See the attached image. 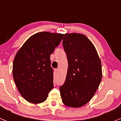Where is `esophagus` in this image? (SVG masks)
Wrapping results in <instances>:
<instances>
[{"label": "esophagus", "mask_w": 121, "mask_h": 121, "mask_svg": "<svg viewBox=\"0 0 121 121\" xmlns=\"http://www.w3.org/2000/svg\"><path fill=\"white\" fill-rule=\"evenodd\" d=\"M54 71H55V73H56V74H57V73H58V69H55Z\"/></svg>", "instance_id": "34e87169"}]
</instances>
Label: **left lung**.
Here are the masks:
<instances>
[{"instance_id":"left-lung-1","label":"left lung","mask_w":121,"mask_h":121,"mask_svg":"<svg viewBox=\"0 0 121 121\" xmlns=\"http://www.w3.org/2000/svg\"><path fill=\"white\" fill-rule=\"evenodd\" d=\"M68 67L60 91L63 104L78 108L94 95L102 79L101 62L92 43L85 35L66 33L63 39Z\"/></svg>"}]
</instances>
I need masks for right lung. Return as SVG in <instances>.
I'll use <instances>...</instances> for the list:
<instances>
[{
	"label": "right lung",
	"mask_w": 121,
	"mask_h": 121,
	"mask_svg": "<svg viewBox=\"0 0 121 121\" xmlns=\"http://www.w3.org/2000/svg\"><path fill=\"white\" fill-rule=\"evenodd\" d=\"M63 35L37 33L29 37L17 52L13 63V79L21 95L28 102H44L54 87L50 58Z\"/></svg>",
	"instance_id": "obj_1"
}]
</instances>
